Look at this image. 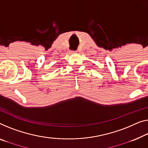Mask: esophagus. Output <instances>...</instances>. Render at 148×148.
<instances>
[{
	"label": "esophagus",
	"instance_id": "1",
	"mask_svg": "<svg viewBox=\"0 0 148 148\" xmlns=\"http://www.w3.org/2000/svg\"><path fill=\"white\" fill-rule=\"evenodd\" d=\"M77 51L76 50H70V53H71V54H74V53H76Z\"/></svg>",
	"mask_w": 148,
	"mask_h": 148
}]
</instances>
